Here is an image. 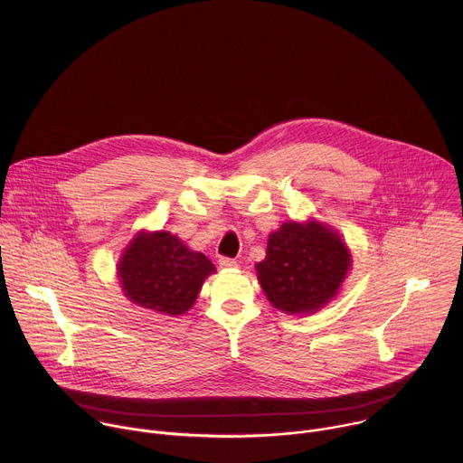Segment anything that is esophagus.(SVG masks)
<instances>
[{"label": "esophagus", "instance_id": "1", "mask_svg": "<svg viewBox=\"0 0 463 463\" xmlns=\"http://www.w3.org/2000/svg\"><path fill=\"white\" fill-rule=\"evenodd\" d=\"M218 263H220V268H222V269H234V268H238V261H236V260H232V258H227V256L220 258V260H218Z\"/></svg>", "mask_w": 463, "mask_h": 463}]
</instances>
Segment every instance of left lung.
Segmentation results:
<instances>
[{"instance_id":"left-lung-1","label":"left lung","mask_w":463,"mask_h":463,"mask_svg":"<svg viewBox=\"0 0 463 463\" xmlns=\"http://www.w3.org/2000/svg\"><path fill=\"white\" fill-rule=\"evenodd\" d=\"M352 254L339 232L320 222H288L269 234L266 260L256 263L268 300L289 315H309L334 300Z\"/></svg>"}]
</instances>
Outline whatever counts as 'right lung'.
I'll use <instances>...</instances> for the list:
<instances>
[{
  "mask_svg": "<svg viewBox=\"0 0 463 463\" xmlns=\"http://www.w3.org/2000/svg\"><path fill=\"white\" fill-rule=\"evenodd\" d=\"M214 263L190 250L168 231H141L118 260V282L124 297L161 315H184L202 291Z\"/></svg>",
  "mask_w": 463,
  "mask_h": 463,
  "instance_id": "add662e5",
  "label": "right lung"
}]
</instances>
